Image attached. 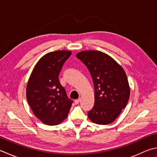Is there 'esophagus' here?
<instances>
[{"instance_id":"esophagus-1","label":"esophagus","mask_w":157,"mask_h":157,"mask_svg":"<svg viewBox=\"0 0 157 157\" xmlns=\"http://www.w3.org/2000/svg\"><path fill=\"white\" fill-rule=\"evenodd\" d=\"M80 101H81V99H76V100H75V101H74V103H75V104H76V105H78V104H79V102H80Z\"/></svg>"}]
</instances>
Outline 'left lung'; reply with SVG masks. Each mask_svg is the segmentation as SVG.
<instances>
[{
  "label": "left lung",
  "instance_id": "1",
  "mask_svg": "<svg viewBox=\"0 0 157 157\" xmlns=\"http://www.w3.org/2000/svg\"><path fill=\"white\" fill-rule=\"evenodd\" d=\"M76 56L84 63L93 81L94 105L88 112L90 121L98 124L112 123L127 105L130 87L122 67L103 52L82 51Z\"/></svg>",
  "mask_w": 157,
  "mask_h": 157
}]
</instances>
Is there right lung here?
<instances>
[{
	"mask_svg": "<svg viewBox=\"0 0 157 157\" xmlns=\"http://www.w3.org/2000/svg\"><path fill=\"white\" fill-rule=\"evenodd\" d=\"M71 52H49L34 67L26 86V99L34 114L43 123L56 125L65 119L73 100L67 95L58 76Z\"/></svg>",
	"mask_w": 157,
	"mask_h": 157,
	"instance_id": "1",
	"label": "right lung"
}]
</instances>
